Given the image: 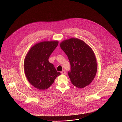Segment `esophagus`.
<instances>
[{
  "instance_id": "esophagus-1",
  "label": "esophagus",
  "mask_w": 122,
  "mask_h": 122,
  "mask_svg": "<svg viewBox=\"0 0 122 122\" xmlns=\"http://www.w3.org/2000/svg\"><path fill=\"white\" fill-rule=\"evenodd\" d=\"M61 74H63V75H64V74H66V71L64 70H63L62 71H61Z\"/></svg>"
}]
</instances>
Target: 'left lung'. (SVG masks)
I'll return each mask as SVG.
<instances>
[{"mask_svg":"<svg viewBox=\"0 0 122 122\" xmlns=\"http://www.w3.org/2000/svg\"><path fill=\"white\" fill-rule=\"evenodd\" d=\"M60 46L67 55L71 65L68 75L76 87L83 88L93 81L97 72V63L92 48L84 41L75 38L62 41Z\"/></svg>","mask_w":122,"mask_h":122,"instance_id":"8db88e82","label":"left lung"}]
</instances>
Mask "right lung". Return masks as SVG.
Segmentation results:
<instances>
[{
	"instance_id": "right-lung-1",
	"label": "right lung",
	"mask_w": 122,
	"mask_h": 122,
	"mask_svg": "<svg viewBox=\"0 0 122 122\" xmlns=\"http://www.w3.org/2000/svg\"><path fill=\"white\" fill-rule=\"evenodd\" d=\"M58 44V41H44L31 46L24 62V71L29 83L39 90L50 87L61 75L48 58Z\"/></svg>"
}]
</instances>
